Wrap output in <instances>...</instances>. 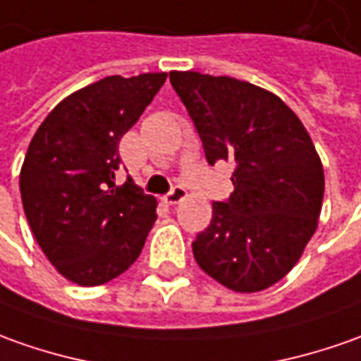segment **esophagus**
Segmentation results:
<instances>
[{"mask_svg":"<svg viewBox=\"0 0 361 361\" xmlns=\"http://www.w3.org/2000/svg\"><path fill=\"white\" fill-rule=\"evenodd\" d=\"M185 195H188V191H185L183 185H173V188L164 195V201H166L168 205H176V203H180Z\"/></svg>","mask_w":361,"mask_h":361,"instance_id":"34e87169","label":"esophagus"}]
</instances>
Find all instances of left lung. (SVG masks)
I'll list each match as a JSON object with an SVG mask.
<instances>
[{"mask_svg": "<svg viewBox=\"0 0 361 361\" xmlns=\"http://www.w3.org/2000/svg\"><path fill=\"white\" fill-rule=\"evenodd\" d=\"M190 112L209 166L233 161V193L213 201L193 257L205 273L237 293L279 283L314 235L324 170L293 110L273 92L231 77L170 73Z\"/></svg>", "mask_w": 361, "mask_h": 361, "instance_id": "8db88e82", "label": "left lung"}]
</instances>
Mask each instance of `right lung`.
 Instances as JSON below:
<instances>
[{
    "mask_svg": "<svg viewBox=\"0 0 361 361\" xmlns=\"http://www.w3.org/2000/svg\"><path fill=\"white\" fill-rule=\"evenodd\" d=\"M166 73L106 77L73 92L43 120L19 176L29 227L65 279L97 286L140 257L156 200L126 178L118 144L166 82Z\"/></svg>",
    "mask_w": 361,
    "mask_h": 361,
    "instance_id": "1",
    "label": "right lung"
}]
</instances>
